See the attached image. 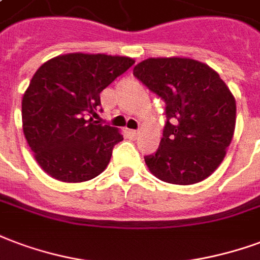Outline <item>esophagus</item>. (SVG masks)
<instances>
[{"mask_svg":"<svg viewBox=\"0 0 260 260\" xmlns=\"http://www.w3.org/2000/svg\"><path fill=\"white\" fill-rule=\"evenodd\" d=\"M128 132H129V135H131V136H134V138H136V136L139 135V131L129 129V131H128Z\"/></svg>","mask_w":260,"mask_h":260,"instance_id":"34e87169","label":"esophagus"}]
</instances>
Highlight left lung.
<instances>
[{"label":"left lung","instance_id":"1","mask_svg":"<svg viewBox=\"0 0 260 260\" xmlns=\"http://www.w3.org/2000/svg\"><path fill=\"white\" fill-rule=\"evenodd\" d=\"M134 76L165 102L164 134L150 172L172 184L199 183L215 172L236 128V99L216 71L190 57H150Z\"/></svg>","mask_w":260,"mask_h":260}]
</instances>
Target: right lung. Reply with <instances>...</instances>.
Instances as JSON below:
<instances>
[{
	"label": "right lung",
	"mask_w": 260,
	"mask_h": 260,
	"mask_svg": "<svg viewBox=\"0 0 260 260\" xmlns=\"http://www.w3.org/2000/svg\"><path fill=\"white\" fill-rule=\"evenodd\" d=\"M134 63L128 56L76 52L36 71L23 93L22 122L42 171L67 183L91 180L105 171L113 147L124 138L91 115L101 106V92Z\"/></svg>",
	"instance_id": "add662e5"
}]
</instances>
